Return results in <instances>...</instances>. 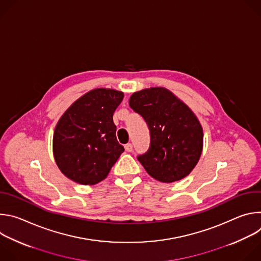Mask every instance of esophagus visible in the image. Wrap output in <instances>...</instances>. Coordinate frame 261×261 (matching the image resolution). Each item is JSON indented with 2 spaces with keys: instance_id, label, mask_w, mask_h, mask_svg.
<instances>
[{
  "instance_id": "1",
  "label": "esophagus",
  "mask_w": 261,
  "mask_h": 261,
  "mask_svg": "<svg viewBox=\"0 0 261 261\" xmlns=\"http://www.w3.org/2000/svg\"><path fill=\"white\" fill-rule=\"evenodd\" d=\"M125 150H126L127 152H132V151H133V145H132V143H127V144L125 145Z\"/></svg>"
}]
</instances>
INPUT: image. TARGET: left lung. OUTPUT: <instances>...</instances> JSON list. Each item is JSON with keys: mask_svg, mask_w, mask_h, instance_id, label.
I'll return each instance as SVG.
<instances>
[{"mask_svg": "<svg viewBox=\"0 0 261 261\" xmlns=\"http://www.w3.org/2000/svg\"><path fill=\"white\" fill-rule=\"evenodd\" d=\"M129 105L150 130V147L137 156L146 172L163 182L187 176L200 158L203 143L201 125L192 110L164 88L136 92Z\"/></svg>", "mask_w": 261, "mask_h": 261, "instance_id": "obj_1", "label": "left lung"}]
</instances>
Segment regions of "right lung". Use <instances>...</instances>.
Masks as SVG:
<instances>
[{"label": "right lung", "instance_id": "add662e5", "mask_svg": "<svg viewBox=\"0 0 261 261\" xmlns=\"http://www.w3.org/2000/svg\"><path fill=\"white\" fill-rule=\"evenodd\" d=\"M124 98L116 90L95 89L74 102L58 122L54 156L60 170L81 185L103 180L124 152L113 116Z\"/></svg>", "mask_w": 261, "mask_h": 261}]
</instances>
